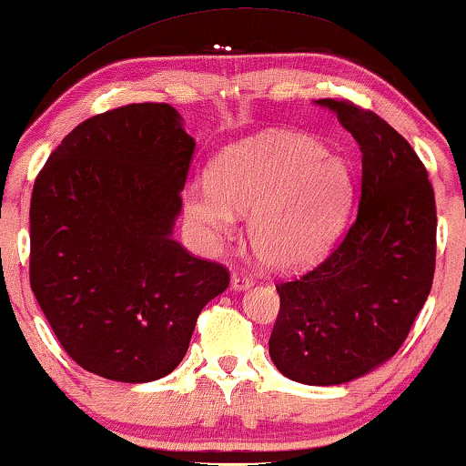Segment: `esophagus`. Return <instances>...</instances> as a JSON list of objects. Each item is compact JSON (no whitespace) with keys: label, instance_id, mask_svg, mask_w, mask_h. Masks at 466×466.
Wrapping results in <instances>:
<instances>
[{"label":"esophagus","instance_id":"esophagus-1","mask_svg":"<svg viewBox=\"0 0 466 466\" xmlns=\"http://www.w3.org/2000/svg\"><path fill=\"white\" fill-rule=\"evenodd\" d=\"M249 288H252V279H249L246 273L235 271L231 275V289H235V292H241V289H249Z\"/></svg>","mask_w":466,"mask_h":466}]
</instances>
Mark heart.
<instances>
[{
  "instance_id": "1",
  "label": "heart",
  "mask_w": 466,
  "mask_h": 466,
  "mask_svg": "<svg viewBox=\"0 0 466 466\" xmlns=\"http://www.w3.org/2000/svg\"><path fill=\"white\" fill-rule=\"evenodd\" d=\"M355 178L349 161L311 137L265 132L220 155L210 180L185 191V214L204 239L249 217V244L273 271L319 262L345 228Z\"/></svg>"
}]
</instances>
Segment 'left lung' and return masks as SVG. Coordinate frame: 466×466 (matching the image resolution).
I'll use <instances>...</instances> for the list:
<instances>
[{
    "instance_id": "8db88e82",
    "label": "left lung",
    "mask_w": 466,
    "mask_h": 466,
    "mask_svg": "<svg viewBox=\"0 0 466 466\" xmlns=\"http://www.w3.org/2000/svg\"><path fill=\"white\" fill-rule=\"evenodd\" d=\"M315 105L360 145V208L319 267L278 286L268 355L289 380L334 387L382 366L408 339L433 283L437 214L429 174L401 134L345 100Z\"/></svg>"
}]
</instances>
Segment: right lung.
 <instances>
[{
  "label": "right lung",
  "mask_w": 466,
  "mask_h": 466,
  "mask_svg": "<svg viewBox=\"0 0 466 466\" xmlns=\"http://www.w3.org/2000/svg\"><path fill=\"white\" fill-rule=\"evenodd\" d=\"M195 140L166 103L126 105L66 134L31 195V289L60 345L117 382L164 379L228 271L172 238Z\"/></svg>",
  "instance_id": "obj_1"
}]
</instances>
